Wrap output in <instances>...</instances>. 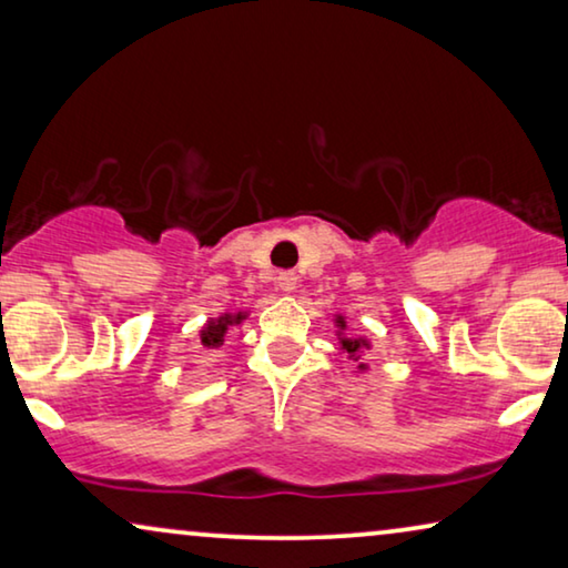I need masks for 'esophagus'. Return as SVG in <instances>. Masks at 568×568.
<instances>
[{
  "mask_svg": "<svg viewBox=\"0 0 568 568\" xmlns=\"http://www.w3.org/2000/svg\"><path fill=\"white\" fill-rule=\"evenodd\" d=\"M276 286L284 294H292L294 290H297V274H292V271H282V274L276 276Z\"/></svg>",
  "mask_w": 568,
  "mask_h": 568,
  "instance_id": "34e87169",
  "label": "esophagus"
}]
</instances>
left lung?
Masks as SVG:
<instances>
[{"instance_id": "obj_1", "label": "left lung", "mask_w": 568, "mask_h": 568, "mask_svg": "<svg viewBox=\"0 0 568 568\" xmlns=\"http://www.w3.org/2000/svg\"><path fill=\"white\" fill-rule=\"evenodd\" d=\"M336 328H338V346H341V352H346L348 354V359H354V362H359V356H362V352L364 348H372V344H369V338H364V336H346V321H344V315H336ZM359 372H367V364H359V367H356Z\"/></svg>"}]
</instances>
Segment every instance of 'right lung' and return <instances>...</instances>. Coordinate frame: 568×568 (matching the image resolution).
Returning <instances> with one entry per match:
<instances>
[{"label": "right lung", "instance_id": "add662e5", "mask_svg": "<svg viewBox=\"0 0 568 568\" xmlns=\"http://www.w3.org/2000/svg\"><path fill=\"white\" fill-rule=\"evenodd\" d=\"M243 321H247V310L245 313H222L220 317H212L206 321L204 328L199 333V341L204 348H220L224 344V336L232 325H240Z\"/></svg>", "mask_w": 568, "mask_h": 568}]
</instances>
